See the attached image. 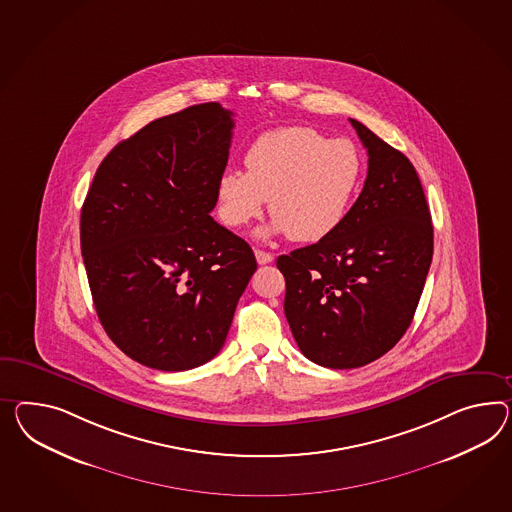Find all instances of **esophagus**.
<instances>
[{
  "instance_id": "obj_1",
  "label": "esophagus",
  "mask_w": 512,
  "mask_h": 512,
  "mask_svg": "<svg viewBox=\"0 0 512 512\" xmlns=\"http://www.w3.org/2000/svg\"><path fill=\"white\" fill-rule=\"evenodd\" d=\"M254 254H256V260L260 265H265V263H271L275 258H273V254H269V252H265V250L256 249L254 250Z\"/></svg>"
}]
</instances>
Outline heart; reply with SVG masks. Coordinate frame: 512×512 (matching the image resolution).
Segmentation results:
<instances>
[{"label":"heart","instance_id":"heart-1","mask_svg":"<svg viewBox=\"0 0 512 512\" xmlns=\"http://www.w3.org/2000/svg\"><path fill=\"white\" fill-rule=\"evenodd\" d=\"M247 172L226 171L217 182L219 217L243 228L262 217L269 200L271 234L297 243L330 236L345 219L362 180V154L349 139L312 128H278L249 146Z\"/></svg>","mask_w":512,"mask_h":512}]
</instances>
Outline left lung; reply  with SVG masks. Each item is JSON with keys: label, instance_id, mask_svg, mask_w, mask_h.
<instances>
[{"label": "left lung", "instance_id": "left-lung-1", "mask_svg": "<svg viewBox=\"0 0 512 512\" xmlns=\"http://www.w3.org/2000/svg\"><path fill=\"white\" fill-rule=\"evenodd\" d=\"M367 178L343 223L278 256L284 312L301 353L330 369L362 367L403 338L433 262V224L418 172L358 120Z\"/></svg>", "mask_w": 512, "mask_h": 512}]
</instances>
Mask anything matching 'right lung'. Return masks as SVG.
<instances>
[{
  "mask_svg": "<svg viewBox=\"0 0 512 512\" xmlns=\"http://www.w3.org/2000/svg\"><path fill=\"white\" fill-rule=\"evenodd\" d=\"M217 102L152 120L100 163L81 208V254L107 336L159 371L223 349L256 271L247 241L213 221L232 143Z\"/></svg>",
  "mask_w": 512,
  "mask_h": 512,
  "instance_id": "right-lung-1",
  "label": "right lung"
}]
</instances>
